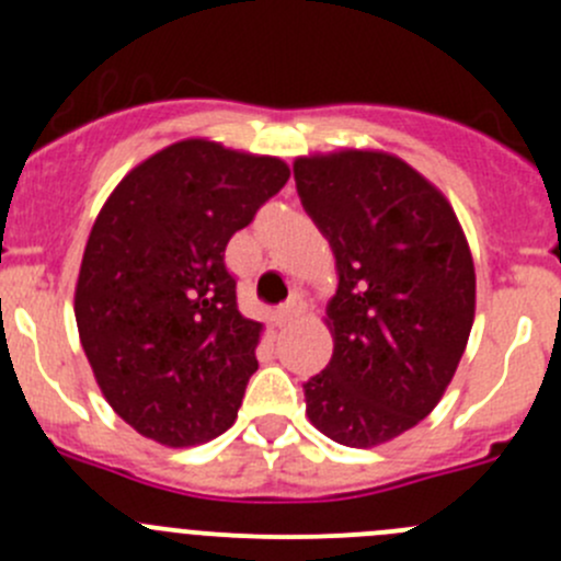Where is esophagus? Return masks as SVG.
<instances>
[{"label":"esophagus","instance_id":"1","mask_svg":"<svg viewBox=\"0 0 561 561\" xmlns=\"http://www.w3.org/2000/svg\"><path fill=\"white\" fill-rule=\"evenodd\" d=\"M301 312H304V298L301 296H290L279 307V314L285 317V320H293V317H298Z\"/></svg>","mask_w":561,"mask_h":561}]
</instances>
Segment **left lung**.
<instances>
[{
	"label": "left lung",
	"mask_w": 561,
	"mask_h": 561,
	"mask_svg": "<svg viewBox=\"0 0 561 561\" xmlns=\"http://www.w3.org/2000/svg\"><path fill=\"white\" fill-rule=\"evenodd\" d=\"M296 190L336 257L333 355L304 382L309 421L375 448L417 426L456 375L474 320V265L443 192L386 151L298 157Z\"/></svg>",
	"instance_id": "8db88e82"
}]
</instances>
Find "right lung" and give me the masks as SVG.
<instances>
[{
	"label": "right lung",
	"instance_id": "add662e5",
	"mask_svg": "<svg viewBox=\"0 0 561 561\" xmlns=\"http://www.w3.org/2000/svg\"><path fill=\"white\" fill-rule=\"evenodd\" d=\"M290 179L276 157L203 138L133 168L94 219L76 322L122 421L168 448L233 426L263 325L239 312L225 247Z\"/></svg>",
	"mask_w": 561,
	"mask_h": 561
}]
</instances>
